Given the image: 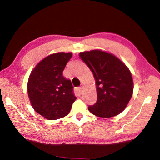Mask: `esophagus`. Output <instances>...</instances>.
Here are the masks:
<instances>
[{
	"instance_id": "obj_1",
	"label": "esophagus",
	"mask_w": 160,
	"mask_h": 160,
	"mask_svg": "<svg viewBox=\"0 0 160 160\" xmlns=\"http://www.w3.org/2000/svg\"><path fill=\"white\" fill-rule=\"evenodd\" d=\"M77 91L79 94H82V87H78V88H77Z\"/></svg>"
}]
</instances>
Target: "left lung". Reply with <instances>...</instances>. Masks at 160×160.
Segmentation results:
<instances>
[{"label":"left lung","mask_w":160,"mask_h":160,"mask_svg":"<svg viewBox=\"0 0 160 160\" xmlns=\"http://www.w3.org/2000/svg\"><path fill=\"white\" fill-rule=\"evenodd\" d=\"M80 57L92 71L97 100L88 109L92 114L110 118L125 109L133 91L129 69L113 54L100 50L80 53Z\"/></svg>","instance_id":"left-lung-1"}]
</instances>
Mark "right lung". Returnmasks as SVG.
<instances>
[{
  "mask_svg": "<svg viewBox=\"0 0 160 160\" xmlns=\"http://www.w3.org/2000/svg\"><path fill=\"white\" fill-rule=\"evenodd\" d=\"M71 53H56L38 63L29 75L28 92L32 107L48 120L68 114L76 99L70 80L63 75Z\"/></svg>",
  "mask_w": 160,
  "mask_h": 160,
  "instance_id": "obj_1",
  "label": "right lung"
}]
</instances>
